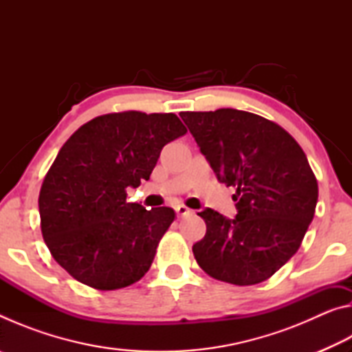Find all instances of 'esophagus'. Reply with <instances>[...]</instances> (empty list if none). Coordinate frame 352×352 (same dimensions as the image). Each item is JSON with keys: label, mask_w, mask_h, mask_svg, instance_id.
Masks as SVG:
<instances>
[{"label": "esophagus", "mask_w": 352, "mask_h": 352, "mask_svg": "<svg viewBox=\"0 0 352 352\" xmlns=\"http://www.w3.org/2000/svg\"><path fill=\"white\" fill-rule=\"evenodd\" d=\"M175 211H177V216L178 217H186V216H192V214H194L192 210H189V208L184 206V205L175 206Z\"/></svg>", "instance_id": "obj_1"}]
</instances>
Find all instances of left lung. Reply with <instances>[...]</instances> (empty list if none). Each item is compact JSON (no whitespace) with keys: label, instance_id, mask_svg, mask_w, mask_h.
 I'll return each instance as SVG.
<instances>
[{"label":"left lung","instance_id":"1","mask_svg":"<svg viewBox=\"0 0 352 352\" xmlns=\"http://www.w3.org/2000/svg\"><path fill=\"white\" fill-rule=\"evenodd\" d=\"M220 183L236 188L234 219L206 208V234L192 252L219 281L253 285L269 279L300 248L312 222L318 184L306 153L276 122L254 113L182 111Z\"/></svg>","mask_w":352,"mask_h":352}]
</instances>
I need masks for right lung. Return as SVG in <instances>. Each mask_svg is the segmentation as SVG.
<instances>
[{
  "instance_id": "1",
  "label": "right lung",
  "mask_w": 352,
  "mask_h": 352,
  "mask_svg": "<svg viewBox=\"0 0 352 352\" xmlns=\"http://www.w3.org/2000/svg\"><path fill=\"white\" fill-rule=\"evenodd\" d=\"M186 132L174 113L121 111L91 119L62 146L40 189V225L77 281L115 290L151 269L175 212L129 204L127 188L148 180L162 148Z\"/></svg>"
}]
</instances>
